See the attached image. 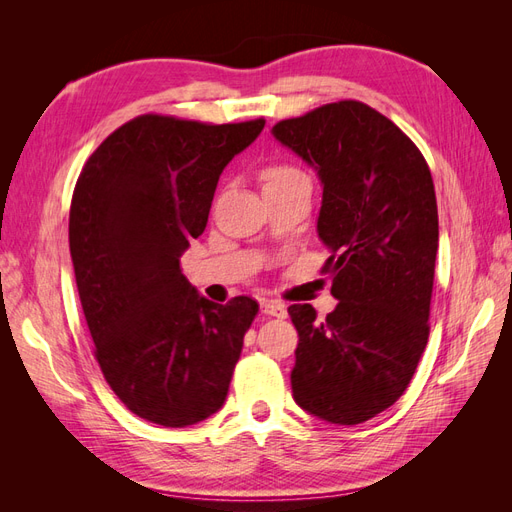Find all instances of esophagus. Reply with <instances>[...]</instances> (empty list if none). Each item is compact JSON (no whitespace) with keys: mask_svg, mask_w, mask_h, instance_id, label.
I'll list each match as a JSON object with an SVG mask.
<instances>
[{"mask_svg":"<svg viewBox=\"0 0 512 512\" xmlns=\"http://www.w3.org/2000/svg\"><path fill=\"white\" fill-rule=\"evenodd\" d=\"M260 312L267 316H275V318H284L286 316V305L282 301L275 299H262L260 303Z\"/></svg>","mask_w":512,"mask_h":512,"instance_id":"esophagus-1","label":"esophagus"}]
</instances>
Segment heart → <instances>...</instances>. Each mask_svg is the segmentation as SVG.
Segmentation results:
<instances>
[{
	"mask_svg": "<svg viewBox=\"0 0 512 512\" xmlns=\"http://www.w3.org/2000/svg\"><path fill=\"white\" fill-rule=\"evenodd\" d=\"M297 173H299V170L288 168V166H273V168H269L267 173H265V181H267V183H273V181L286 179V177H290V175H297Z\"/></svg>",
	"mask_w": 512,
	"mask_h": 512,
	"instance_id": "obj_1",
	"label": "heart"
}]
</instances>
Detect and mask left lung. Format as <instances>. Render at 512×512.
<instances>
[{
	"instance_id": "8db88e82",
	"label": "left lung",
	"mask_w": 512,
	"mask_h": 512,
	"mask_svg": "<svg viewBox=\"0 0 512 512\" xmlns=\"http://www.w3.org/2000/svg\"><path fill=\"white\" fill-rule=\"evenodd\" d=\"M275 141L316 170L318 237L339 301L324 320L288 307L299 331L290 384L322 421L359 425L404 395L429 337L438 205L423 153L391 119L342 100L275 123Z\"/></svg>"
}]
</instances>
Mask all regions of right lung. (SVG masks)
<instances>
[{"label": "right lung", "instance_id": "add662e5", "mask_svg": "<svg viewBox=\"0 0 512 512\" xmlns=\"http://www.w3.org/2000/svg\"><path fill=\"white\" fill-rule=\"evenodd\" d=\"M265 119L141 115L91 153L70 205V256L96 359L130 412L188 427L218 412L258 314L250 297L205 299L181 273L226 164Z\"/></svg>", "mask_w": 512, "mask_h": 512}]
</instances>
